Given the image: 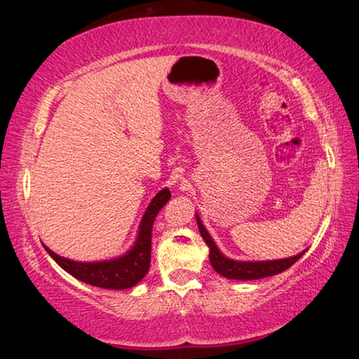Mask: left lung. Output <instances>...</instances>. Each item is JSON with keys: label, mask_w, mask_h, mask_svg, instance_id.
<instances>
[{"label": "left lung", "mask_w": 359, "mask_h": 359, "mask_svg": "<svg viewBox=\"0 0 359 359\" xmlns=\"http://www.w3.org/2000/svg\"><path fill=\"white\" fill-rule=\"evenodd\" d=\"M196 222H198L199 233H201L204 242L209 247V259H210L212 267H214L220 276L226 278H233V280H257V278H264V277L280 274V272L287 271L288 267L293 266L296 261L306 253V250H304L301 253H297L296 257L282 258V259H269V261L231 259L228 257H224V255L218 250L217 244L214 242V239L210 238L208 229L204 228L201 218H199L198 214H196Z\"/></svg>", "instance_id": "8db88e82"}]
</instances>
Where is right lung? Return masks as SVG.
<instances>
[{
	"mask_svg": "<svg viewBox=\"0 0 359 359\" xmlns=\"http://www.w3.org/2000/svg\"><path fill=\"white\" fill-rule=\"evenodd\" d=\"M169 198H171V191L168 188H163L161 191L156 193V196L150 201L147 210L144 212L135 244L121 257L85 263V261H72L60 257L47 245H44V248L62 269L72 277H76L77 280L106 290H128L141 282L149 272L151 228H154L158 212L169 201Z\"/></svg>",
	"mask_w": 359,
	"mask_h": 359,
	"instance_id": "right-lung-1",
	"label": "right lung"
}]
</instances>
